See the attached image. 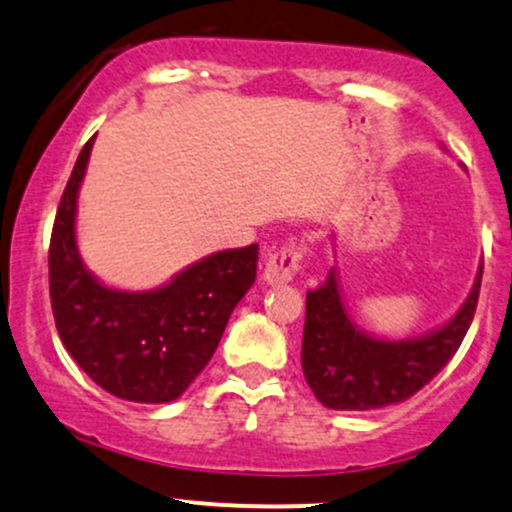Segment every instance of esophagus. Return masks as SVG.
<instances>
[{
	"mask_svg": "<svg viewBox=\"0 0 512 512\" xmlns=\"http://www.w3.org/2000/svg\"><path fill=\"white\" fill-rule=\"evenodd\" d=\"M305 245L303 243H286L283 248L274 250L269 255L267 267H264V281L267 283H286L303 269Z\"/></svg>",
	"mask_w": 512,
	"mask_h": 512,
	"instance_id": "esophagus-1",
	"label": "esophagus"
}]
</instances>
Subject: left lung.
Instances as JSON below:
<instances>
[{
  "label": "left lung",
  "mask_w": 512,
  "mask_h": 512,
  "mask_svg": "<svg viewBox=\"0 0 512 512\" xmlns=\"http://www.w3.org/2000/svg\"><path fill=\"white\" fill-rule=\"evenodd\" d=\"M482 269L470 298L443 329L412 341H377L350 322L336 274L307 291L303 374L319 403L334 410H374L403 403L458 353L477 310Z\"/></svg>",
  "instance_id": "1"
}]
</instances>
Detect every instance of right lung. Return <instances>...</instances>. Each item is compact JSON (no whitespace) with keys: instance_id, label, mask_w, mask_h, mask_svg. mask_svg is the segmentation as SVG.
<instances>
[{"instance_id":"right-lung-1","label":"right lung","mask_w":512,"mask_h":512,"mask_svg":"<svg viewBox=\"0 0 512 512\" xmlns=\"http://www.w3.org/2000/svg\"><path fill=\"white\" fill-rule=\"evenodd\" d=\"M83 145L49 238V303L59 338L88 377L116 398L169 403L217 350L233 307L257 276V245L193 264L164 288H104L80 262L73 236L76 195L90 157Z\"/></svg>"}]
</instances>
